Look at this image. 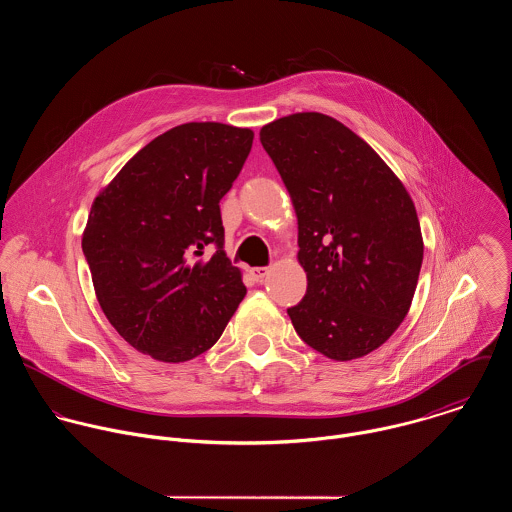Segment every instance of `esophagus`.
Returning <instances> with one entry per match:
<instances>
[{
	"mask_svg": "<svg viewBox=\"0 0 512 512\" xmlns=\"http://www.w3.org/2000/svg\"><path fill=\"white\" fill-rule=\"evenodd\" d=\"M268 274V268H262V266H256V268H250V276L256 280V282H262Z\"/></svg>",
	"mask_w": 512,
	"mask_h": 512,
	"instance_id": "obj_1",
	"label": "esophagus"
}]
</instances>
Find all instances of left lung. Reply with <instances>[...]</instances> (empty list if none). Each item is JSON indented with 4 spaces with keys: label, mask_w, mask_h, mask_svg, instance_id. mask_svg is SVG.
Wrapping results in <instances>:
<instances>
[{
    "label": "left lung",
    "mask_w": 512,
    "mask_h": 512,
    "mask_svg": "<svg viewBox=\"0 0 512 512\" xmlns=\"http://www.w3.org/2000/svg\"><path fill=\"white\" fill-rule=\"evenodd\" d=\"M297 215L305 297L288 309L297 335L333 361L361 359L404 321L424 240L414 201L382 157L339 120L297 112L266 124Z\"/></svg>",
    "instance_id": "left-lung-1"
}]
</instances>
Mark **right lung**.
<instances>
[{"instance_id": "obj_1", "label": "right lung", "mask_w": 512, "mask_h": 512, "mask_svg": "<svg viewBox=\"0 0 512 512\" xmlns=\"http://www.w3.org/2000/svg\"><path fill=\"white\" fill-rule=\"evenodd\" d=\"M254 132L189 122L142 147L98 193L82 232L96 299L136 351L185 363L219 341L244 299L224 254L220 199L238 177ZM218 252L199 261L204 246Z\"/></svg>"}]
</instances>
